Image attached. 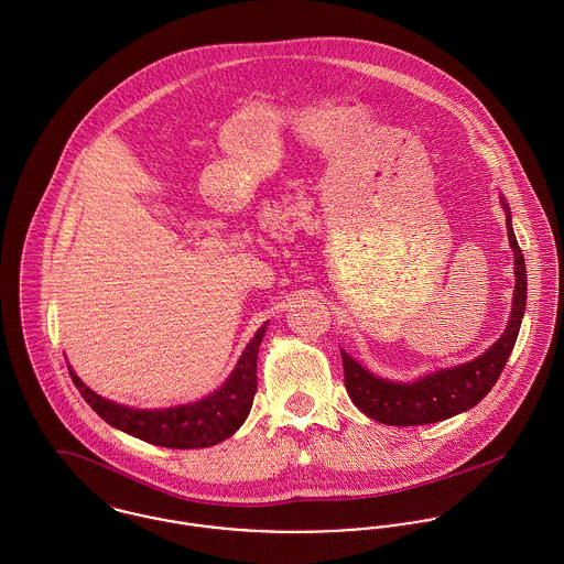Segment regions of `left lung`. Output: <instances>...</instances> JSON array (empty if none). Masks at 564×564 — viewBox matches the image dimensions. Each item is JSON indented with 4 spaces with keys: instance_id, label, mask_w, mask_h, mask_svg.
Returning <instances> with one entry per match:
<instances>
[{
    "instance_id": "1",
    "label": "left lung",
    "mask_w": 564,
    "mask_h": 564,
    "mask_svg": "<svg viewBox=\"0 0 564 564\" xmlns=\"http://www.w3.org/2000/svg\"><path fill=\"white\" fill-rule=\"evenodd\" d=\"M508 218V239L514 250V301L508 329L484 355L455 368L432 372L414 383H394L379 379L361 368L348 352H341L344 386L350 401L372 421L394 427L427 425L451 419L459 412L475 408L497 383L521 329L525 299H528V272L525 259L510 225V209L501 198Z\"/></svg>"
}]
</instances>
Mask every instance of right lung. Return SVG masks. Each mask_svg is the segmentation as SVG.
I'll use <instances>...</instances> for the list:
<instances>
[{"label": "right lung", "mask_w": 564, "mask_h": 564, "mask_svg": "<svg viewBox=\"0 0 564 564\" xmlns=\"http://www.w3.org/2000/svg\"><path fill=\"white\" fill-rule=\"evenodd\" d=\"M265 334V325L248 341L235 370L225 386L207 399L170 410H132L102 399L87 388L69 368L74 386L83 399L117 430L170 449H203L214 447L232 436L246 421L257 392V352Z\"/></svg>", "instance_id": "add662e5"}]
</instances>
